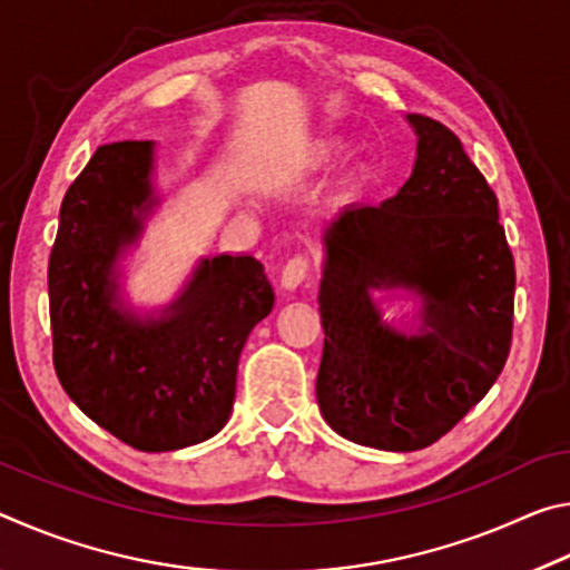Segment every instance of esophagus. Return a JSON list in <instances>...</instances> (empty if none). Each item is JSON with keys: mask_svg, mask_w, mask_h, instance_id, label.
Wrapping results in <instances>:
<instances>
[{"mask_svg": "<svg viewBox=\"0 0 570 570\" xmlns=\"http://www.w3.org/2000/svg\"><path fill=\"white\" fill-rule=\"evenodd\" d=\"M308 276V258L306 256H294L292 262L284 266L282 272V286L288 288V292H294L304 284V278Z\"/></svg>", "mask_w": 570, "mask_h": 570, "instance_id": "1", "label": "esophagus"}]
</instances>
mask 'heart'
I'll use <instances>...</instances> for the list:
<instances>
[{
    "mask_svg": "<svg viewBox=\"0 0 570 570\" xmlns=\"http://www.w3.org/2000/svg\"><path fill=\"white\" fill-rule=\"evenodd\" d=\"M346 153H350V146L342 138H316L308 142V146L302 150V168L304 170H326L332 168L334 163H340ZM372 183V173L364 166H354L344 173V178L340 180V198L342 200H356L364 196V190L370 188Z\"/></svg>",
    "mask_w": 570,
    "mask_h": 570,
    "instance_id": "heart-1",
    "label": "heart"
}]
</instances>
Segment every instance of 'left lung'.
Here are the masks:
<instances>
[{
	"instance_id": "8db88e82",
	"label": "left lung",
	"mask_w": 570,
	"mask_h": 570,
	"mask_svg": "<svg viewBox=\"0 0 570 570\" xmlns=\"http://www.w3.org/2000/svg\"><path fill=\"white\" fill-rule=\"evenodd\" d=\"M417 158L380 206H350L324 234V352L316 400L356 445L438 442L493 387L513 340L515 264L498 198L445 125L407 115ZM423 296L417 335L379 320L370 291Z\"/></svg>"
}]
</instances>
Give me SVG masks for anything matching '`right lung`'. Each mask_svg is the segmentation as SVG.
I'll return each mask as SVG.
<instances>
[{
  "mask_svg": "<svg viewBox=\"0 0 570 570\" xmlns=\"http://www.w3.org/2000/svg\"><path fill=\"white\" fill-rule=\"evenodd\" d=\"M153 142L100 146L67 188L50 254L52 362L92 422L142 452L214 438L236 397L238 356L274 306L254 256L204 258L158 320L125 312L115 264L158 204Z\"/></svg>",
  "mask_w": 570,
  "mask_h": 570,
  "instance_id": "1",
  "label": "right lung"
}]
</instances>
